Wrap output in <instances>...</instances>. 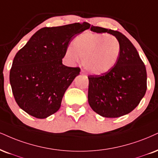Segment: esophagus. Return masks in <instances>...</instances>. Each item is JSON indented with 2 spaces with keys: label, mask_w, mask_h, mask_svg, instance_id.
Instances as JSON below:
<instances>
[{
  "label": "esophagus",
  "mask_w": 158,
  "mask_h": 158,
  "mask_svg": "<svg viewBox=\"0 0 158 158\" xmlns=\"http://www.w3.org/2000/svg\"><path fill=\"white\" fill-rule=\"evenodd\" d=\"M81 73L82 74V75H85V71L84 70H81Z\"/></svg>",
  "instance_id": "1"
}]
</instances>
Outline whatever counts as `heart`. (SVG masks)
<instances>
[{"label": "heart", "instance_id": "b5f03b06", "mask_svg": "<svg viewBox=\"0 0 158 158\" xmlns=\"http://www.w3.org/2000/svg\"><path fill=\"white\" fill-rule=\"evenodd\" d=\"M121 53L119 41L113 35L87 32L73 42V48L66 50L71 62H83L89 73L96 75L108 73L116 65Z\"/></svg>", "mask_w": 158, "mask_h": 158}]
</instances>
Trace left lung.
<instances>
[{"instance_id":"1","label":"left lung","mask_w":158,"mask_h":158,"mask_svg":"<svg viewBox=\"0 0 158 158\" xmlns=\"http://www.w3.org/2000/svg\"><path fill=\"white\" fill-rule=\"evenodd\" d=\"M91 31L108 33L121 44V53L114 69L100 75H89L88 101L103 117L116 118L133 110L147 91V70L137 50L117 31L91 25Z\"/></svg>"}]
</instances>
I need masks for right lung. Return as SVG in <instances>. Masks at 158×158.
<instances>
[{
  "mask_svg": "<svg viewBox=\"0 0 158 158\" xmlns=\"http://www.w3.org/2000/svg\"><path fill=\"white\" fill-rule=\"evenodd\" d=\"M90 26L84 22L44 27L17 52L9 81L19 108L37 118L59 110L66 90L81 72L64 65L62 58L71 40Z\"/></svg>",
  "mask_w": 158,
  "mask_h": 158,
  "instance_id": "add662e5",
  "label": "right lung"
}]
</instances>
